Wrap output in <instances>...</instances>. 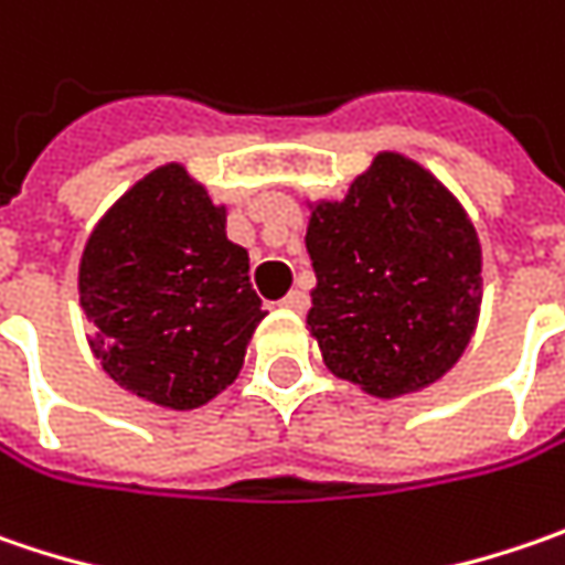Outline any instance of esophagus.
Masks as SVG:
<instances>
[{
  "label": "esophagus",
  "instance_id": "obj_1",
  "mask_svg": "<svg viewBox=\"0 0 565 565\" xmlns=\"http://www.w3.org/2000/svg\"><path fill=\"white\" fill-rule=\"evenodd\" d=\"M281 307L294 309V312H303V309L309 307V294L303 290V287H294V290H290V294L281 300Z\"/></svg>",
  "mask_w": 565,
  "mask_h": 565
}]
</instances>
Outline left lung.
Returning a JSON list of instances; mask_svg holds the SVG:
<instances>
[{
    "label": "left lung",
    "mask_w": 565,
    "mask_h": 565,
    "mask_svg": "<svg viewBox=\"0 0 565 565\" xmlns=\"http://www.w3.org/2000/svg\"><path fill=\"white\" fill-rule=\"evenodd\" d=\"M316 287L307 316L338 380L395 398L446 376L480 309V243L452 192L385 151L344 202L307 227Z\"/></svg>",
    "instance_id": "8db88e82"
}]
</instances>
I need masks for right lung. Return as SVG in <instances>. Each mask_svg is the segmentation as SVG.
<instances>
[{"instance_id": "add662e5", "label": "right lung", "mask_w": 565, "mask_h": 565, "mask_svg": "<svg viewBox=\"0 0 565 565\" xmlns=\"http://www.w3.org/2000/svg\"><path fill=\"white\" fill-rule=\"evenodd\" d=\"M227 211L180 163L138 180L87 236L78 294L90 351L113 382L189 411L236 380L265 319L249 253L227 239Z\"/></svg>"}]
</instances>
